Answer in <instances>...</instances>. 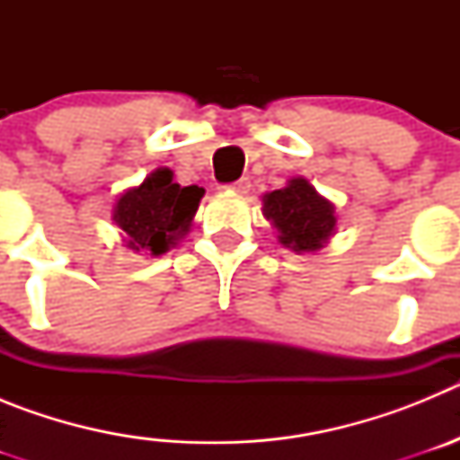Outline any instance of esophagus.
Returning <instances> with one entry per match:
<instances>
[{"label":"esophagus","mask_w":460,"mask_h":460,"mask_svg":"<svg viewBox=\"0 0 460 460\" xmlns=\"http://www.w3.org/2000/svg\"><path fill=\"white\" fill-rule=\"evenodd\" d=\"M230 190H233V193H239V195L249 193V190H251V180H249V177H242V180H239V181L230 184Z\"/></svg>","instance_id":"1"}]
</instances>
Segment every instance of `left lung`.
Here are the masks:
<instances>
[{
  "instance_id": "obj_1",
  "label": "left lung",
  "mask_w": 460,
  "mask_h": 460,
  "mask_svg": "<svg viewBox=\"0 0 460 460\" xmlns=\"http://www.w3.org/2000/svg\"><path fill=\"white\" fill-rule=\"evenodd\" d=\"M262 214L279 230V242L295 253H313L336 230L334 205L323 198L304 177L262 198Z\"/></svg>"
}]
</instances>
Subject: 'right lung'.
<instances>
[{
    "mask_svg": "<svg viewBox=\"0 0 460 460\" xmlns=\"http://www.w3.org/2000/svg\"><path fill=\"white\" fill-rule=\"evenodd\" d=\"M202 195L205 189L174 184L172 170L158 168L117 198L112 221L128 249L161 255L189 233Z\"/></svg>",
    "mask_w": 460,
    "mask_h": 460,
    "instance_id": "add662e5",
    "label": "right lung"
}]
</instances>
